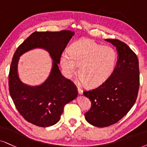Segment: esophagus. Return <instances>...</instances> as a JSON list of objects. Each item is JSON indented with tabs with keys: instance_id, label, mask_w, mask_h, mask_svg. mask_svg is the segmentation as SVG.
<instances>
[{
	"instance_id": "34e87169",
	"label": "esophagus",
	"mask_w": 147,
	"mask_h": 147,
	"mask_svg": "<svg viewBox=\"0 0 147 147\" xmlns=\"http://www.w3.org/2000/svg\"><path fill=\"white\" fill-rule=\"evenodd\" d=\"M77 90H78V93H79V95H81V94H83V90H81V87H77Z\"/></svg>"
}]
</instances>
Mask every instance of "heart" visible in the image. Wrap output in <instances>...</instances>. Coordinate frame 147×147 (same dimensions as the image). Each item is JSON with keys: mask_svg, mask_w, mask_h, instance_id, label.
Segmentation results:
<instances>
[{"mask_svg": "<svg viewBox=\"0 0 147 147\" xmlns=\"http://www.w3.org/2000/svg\"><path fill=\"white\" fill-rule=\"evenodd\" d=\"M116 52L109 46H102L93 40L83 38L73 43L69 51L60 57V65L65 76L72 77L79 66L80 79L89 87L101 85L110 77L116 63Z\"/></svg>", "mask_w": 147, "mask_h": 147, "instance_id": "heart-1", "label": "heart"}]
</instances>
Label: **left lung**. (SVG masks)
Instances as JSON below:
<instances>
[{"label":"left lung","instance_id":"8db88e82","mask_svg":"<svg viewBox=\"0 0 147 147\" xmlns=\"http://www.w3.org/2000/svg\"><path fill=\"white\" fill-rule=\"evenodd\" d=\"M116 47L117 62L110 77L94 90L83 92L92 103L85 119L96 127L110 126L121 119L134 105L140 85L138 60L125 42L107 38Z\"/></svg>","mask_w":147,"mask_h":147}]
</instances>
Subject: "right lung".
<instances>
[{
    "mask_svg": "<svg viewBox=\"0 0 147 147\" xmlns=\"http://www.w3.org/2000/svg\"><path fill=\"white\" fill-rule=\"evenodd\" d=\"M74 32H34L15 52L9 75V89L14 105L26 120L39 127L54 125L66 104L77 98L78 91L75 83L62 75L58 68L60 57ZM35 48L49 52L54 61L50 75L41 85L30 86L24 84L17 74L19 57Z\"/></svg>",
    "mask_w": 147,
    "mask_h": 147,
    "instance_id": "1",
    "label": "right lung"
}]
</instances>
